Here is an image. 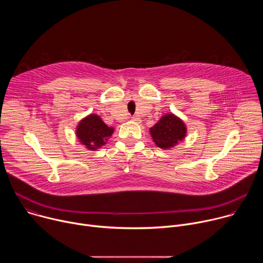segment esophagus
I'll use <instances>...</instances> for the list:
<instances>
[{
	"label": "esophagus",
	"instance_id": "obj_1",
	"mask_svg": "<svg viewBox=\"0 0 263 263\" xmlns=\"http://www.w3.org/2000/svg\"><path fill=\"white\" fill-rule=\"evenodd\" d=\"M131 121H134V122H139V119H138L137 117H135V116H134V117H132V118H131Z\"/></svg>",
	"mask_w": 263,
	"mask_h": 263
}]
</instances>
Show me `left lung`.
Returning <instances> with one entry per match:
<instances>
[{"label": "left lung", "mask_w": 263, "mask_h": 263, "mask_svg": "<svg viewBox=\"0 0 263 263\" xmlns=\"http://www.w3.org/2000/svg\"><path fill=\"white\" fill-rule=\"evenodd\" d=\"M149 133L158 147L167 149L182 141L186 135L185 124L174 115L163 116L149 129Z\"/></svg>", "instance_id": "obj_1"}]
</instances>
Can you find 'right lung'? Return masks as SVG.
Here are the masks:
<instances>
[{
    "label": "right lung",
    "instance_id": "add662e5",
    "mask_svg": "<svg viewBox=\"0 0 263 263\" xmlns=\"http://www.w3.org/2000/svg\"><path fill=\"white\" fill-rule=\"evenodd\" d=\"M114 131L115 129L108 127L99 116L89 115L79 123L76 135L82 144L95 151L106 143Z\"/></svg>",
    "mask_w": 263,
    "mask_h": 263
}]
</instances>
